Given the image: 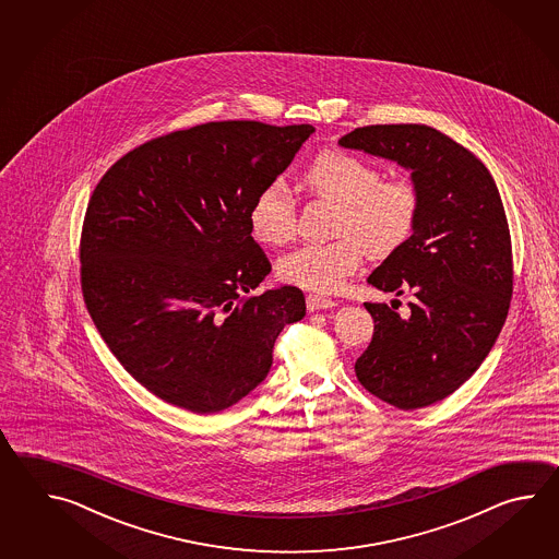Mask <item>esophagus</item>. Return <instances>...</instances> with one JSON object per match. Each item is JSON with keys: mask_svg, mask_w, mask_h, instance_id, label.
Returning <instances> with one entry per match:
<instances>
[{"mask_svg": "<svg viewBox=\"0 0 559 559\" xmlns=\"http://www.w3.org/2000/svg\"><path fill=\"white\" fill-rule=\"evenodd\" d=\"M306 304H308L309 311L330 309L335 306V301H333L332 297L320 296V294H309L308 299H306Z\"/></svg>", "mask_w": 559, "mask_h": 559, "instance_id": "obj_1", "label": "esophagus"}]
</instances>
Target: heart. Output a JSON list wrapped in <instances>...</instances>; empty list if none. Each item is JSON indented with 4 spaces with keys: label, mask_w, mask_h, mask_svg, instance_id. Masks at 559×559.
I'll return each instance as SVG.
<instances>
[{
    "label": "heart",
    "mask_w": 559,
    "mask_h": 559,
    "mask_svg": "<svg viewBox=\"0 0 559 559\" xmlns=\"http://www.w3.org/2000/svg\"><path fill=\"white\" fill-rule=\"evenodd\" d=\"M380 171L345 152H323L304 171L313 195L337 205L328 243H306L282 258L277 274L287 284L313 292H333L354 274L364 250L388 255L412 236L419 195L405 179L380 181ZM250 227L255 239L284 246L296 234V202L282 183L265 186L251 203Z\"/></svg>",
    "instance_id": "1"
}]
</instances>
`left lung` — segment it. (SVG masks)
<instances>
[{
  "label": "left lung",
  "instance_id": "8db88e82",
  "mask_svg": "<svg viewBox=\"0 0 559 559\" xmlns=\"http://www.w3.org/2000/svg\"><path fill=\"white\" fill-rule=\"evenodd\" d=\"M337 143L405 167L419 195L412 236L368 277L395 296L409 287L416 301L409 318L364 304L373 337L357 380L405 412L436 404L474 376L508 318L513 265L498 186L467 147L421 123L357 128Z\"/></svg>",
  "mask_w": 559,
  "mask_h": 559
}]
</instances>
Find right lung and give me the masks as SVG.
Masks as SVG:
<instances>
[{"instance_id":"obj_1","label":"right lung","mask_w":559,"mask_h":559,"mask_svg":"<svg viewBox=\"0 0 559 559\" xmlns=\"http://www.w3.org/2000/svg\"><path fill=\"white\" fill-rule=\"evenodd\" d=\"M313 126L210 121L143 143L107 169L85 212L82 289L97 332L145 390L193 414L238 404L275 340L306 316L251 238L255 195Z\"/></svg>"}]
</instances>
